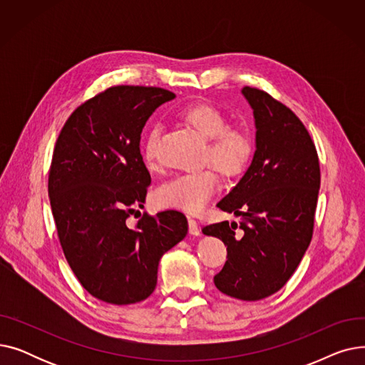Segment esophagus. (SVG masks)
I'll list each match as a JSON object with an SVG mask.
<instances>
[{"mask_svg": "<svg viewBox=\"0 0 365 365\" xmlns=\"http://www.w3.org/2000/svg\"><path fill=\"white\" fill-rule=\"evenodd\" d=\"M187 225H189V234H190V235H200V234H201V227L198 226V223H197L195 219L189 217V219H187Z\"/></svg>", "mask_w": 365, "mask_h": 365, "instance_id": "34e87169", "label": "esophagus"}]
</instances>
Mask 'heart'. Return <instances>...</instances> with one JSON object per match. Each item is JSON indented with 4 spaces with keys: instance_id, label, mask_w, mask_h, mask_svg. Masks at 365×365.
<instances>
[{
    "instance_id": "obj_1",
    "label": "heart",
    "mask_w": 365,
    "mask_h": 365,
    "mask_svg": "<svg viewBox=\"0 0 365 365\" xmlns=\"http://www.w3.org/2000/svg\"><path fill=\"white\" fill-rule=\"evenodd\" d=\"M180 115L202 136L210 139L207 158L226 176H237L245 168L253 155V138L242 127L229 125L226 113L213 103H194L182 109ZM161 127H153L143 146V158L148 167L160 165L158 145ZM220 187V179L215 168L186 171L168 179L155 190V204L160 207L179 208L187 213H198L213 198Z\"/></svg>"
}]
</instances>
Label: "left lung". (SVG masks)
<instances>
[{
  "instance_id": "obj_1",
  "label": "left lung",
  "mask_w": 365,
  "mask_h": 365,
  "mask_svg": "<svg viewBox=\"0 0 365 365\" xmlns=\"http://www.w3.org/2000/svg\"><path fill=\"white\" fill-rule=\"evenodd\" d=\"M242 94L255 113L256 152L238 185L217 204L241 223H212L202 232L226 245L227 260L215 285L255 302L282 289L308 250L321 173L317 148L297 115L263 90L244 87Z\"/></svg>"
}]
</instances>
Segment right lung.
I'll return each instance as SVG.
<instances>
[{
	"label": "right lung",
	"instance_id": "obj_1",
	"mask_svg": "<svg viewBox=\"0 0 365 365\" xmlns=\"http://www.w3.org/2000/svg\"><path fill=\"white\" fill-rule=\"evenodd\" d=\"M176 94L160 87L113 86L76 108L56 140L48 197L62 250L84 289L110 304L145 300L155 290L161 256L187 234L178 210L143 213L150 175L140 134Z\"/></svg>",
	"mask_w": 365,
	"mask_h": 365
}]
</instances>
